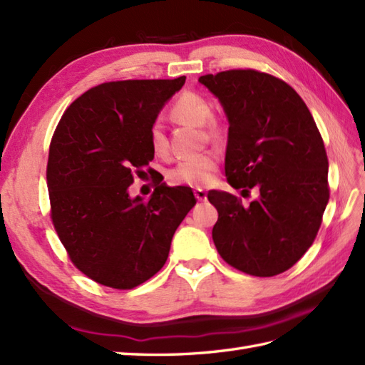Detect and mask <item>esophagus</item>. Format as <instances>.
I'll use <instances>...</instances> for the list:
<instances>
[{
  "mask_svg": "<svg viewBox=\"0 0 365 365\" xmlns=\"http://www.w3.org/2000/svg\"><path fill=\"white\" fill-rule=\"evenodd\" d=\"M195 196H196L197 200L202 202V200H207V191L202 190V188H195Z\"/></svg>",
  "mask_w": 365,
  "mask_h": 365,
  "instance_id": "1",
  "label": "esophagus"
}]
</instances>
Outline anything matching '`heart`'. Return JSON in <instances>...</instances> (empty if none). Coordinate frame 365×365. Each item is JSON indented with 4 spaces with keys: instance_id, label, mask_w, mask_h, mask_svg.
<instances>
[{
    "instance_id": "obj_1",
    "label": "heart",
    "mask_w": 365,
    "mask_h": 365,
    "mask_svg": "<svg viewBox=\"0 0 365 365\" xmlns=\"http://www.w3.org/2000/svg\"><path fill=\"white\" fill-rule=\"evenodd\" d=\"M170 115L182 123H190L195 127L204 125L205 135L213 141H220L224 136L222 123L213 118L212 106L202 96L192 94V92L182 94L170 108ZM149 143L155 155L166 157L169 152V143L160 123H153L150 127ZM216 168H218V155L215 152H205L178 161L174 168L169 169L168 178L174 185L202 187L212 180Z\"/></svg>"
}]
</instances>
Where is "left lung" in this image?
Here are the masks:
<instances>
[{
    "label": "left lung",
    "instance_id": "obj_1",
    "mask_svg": "<svg viewBox=\"0 0 365 365\" xmlns=\"http://www.w3.org/2000/svg\"><path fill=\"white\" fill-rule=\"evenodd\" d=\"M199 81L218 97L229 120L226 175L243 204L208 191L218 210L212 237L230 267L269 277L311 247L329 200L328 157L311 111L292 86L269 73L235 68Z\"/></svg>",
    "mask_w": 365,
    "mask_h": 365
}]
</instances>
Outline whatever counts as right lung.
Segmentation results:
<instances>
[{
  "mask_svg": "<svg viewBox=\"0 0 365 365\" xmlns=\"http://www.w3.org/2000/svg\"><path fill=\"white\" fill-rule=\"evenodd\" d=\"M185 80L102 83L76 98L54 130L50 216L73 265L97 284L130 290L157 274L196 204L191 188L166 187L163 178L149 200L128 195L153 160L150 127Z\"/></svg>",
  "mask_w": 365,
  "mask_h": 365,
  "instance_id": "add662e5",
  "label": "right lung"
}]
</instances>
